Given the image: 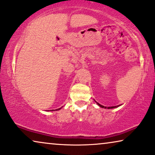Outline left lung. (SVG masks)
Returning <instances> with one entry per match:
<instances>
[{
    "label": "left lung",
    "mask_w": 155,
    "mask_h": 155,
    "mask_svg": "<svg viewBox=\"0 0 155 155\" xmlns=\"http://www.w3.org/2000/svg\"><path fill=\"white\" fill-rule=\"evenodd\" d=\"M97 104H98L99 107H101V108H105V109H107V107H104V106H102V105H101V104H99V103H97ZM118 107V106H116V107H108V109H113V108H116V107Z\"/></svg>",
    "instance_id": "1"
}]
</instances>
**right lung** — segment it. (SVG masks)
Returning <instances> with one entry per match:
<instances>
[{
    "mask_svg": "<svg viewBox=\"0 0 155 155\" xmlns=\"http://www.w3.org/2000/svg\"><path fill=\"white\" fill-rule=\"evenodd\" d=\"M61 109V108H60V109H56V110L57 111V110H59V109ZM48 111H51V110H48ZM52 111H53V110H52Z\"/></svg>",
    "mask_w": 155,
    "mask_h": 155,
    "instance_id": "1",
    "label": "right lung"
}]
</instances>
